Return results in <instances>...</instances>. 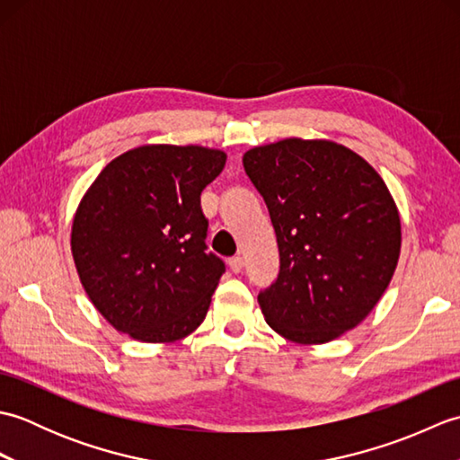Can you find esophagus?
Instances as JSON below:
<instances>
[{"instance_id": "obj_1", "label": "esophagus", "mask_w": 460, "mask_h": 460, "mask_svg": "<svg viewBox=\"0 0 460 460\" xmlns=\"http://www.w3.org/2000/svg\"><path fill=\"white\" fill-rule=\"evenodd\" d=\"M243 265H245V261H243V257H231L229 259V267L233 272H241L243 270Z\"/></svg>"}]
</instances>
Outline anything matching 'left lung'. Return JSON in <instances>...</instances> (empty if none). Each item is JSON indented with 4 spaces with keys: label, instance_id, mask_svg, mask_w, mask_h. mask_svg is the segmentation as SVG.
<instances>
[{
    "label": "left lung",
    "instance_id": "obj_1",
    "mask_svg": "<svg viewBox=\"0 0 460 460\" xmlns=\"http://www.w3.org/2000/svg\"><path fill=\"white\" fill-rule=\"evenodd\" d=\"M243 165L279 243V279L259 295L267 324L305 346L356 328L384 296L402 252V219L385 181L332 140L255 146Z\"/></svg>",
    "mask_w": 460,
    "mask_h": 460
}]
</instances>
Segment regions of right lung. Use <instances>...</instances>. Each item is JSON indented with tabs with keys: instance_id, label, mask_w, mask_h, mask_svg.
I'll return each mask as SVG.
<instances>
[{
	"instance_id": "1",
	"label": "right lung",
	"mask_w": 460,
	"mask_h": 460,
	"mask_svg": "<svg viewBox=\"0 0 460 460\" xmlns=\"http://www.w3.org/2000/svg\"><path fill=\"white\" fill-rule=\"evenodd\" d=\"M227 154L146 144L96 175L75 211L71 251L86 296L112 328L170 344L199 328L225 265L205 249L201 191Z\"/></svg>"
}]
</instances>
